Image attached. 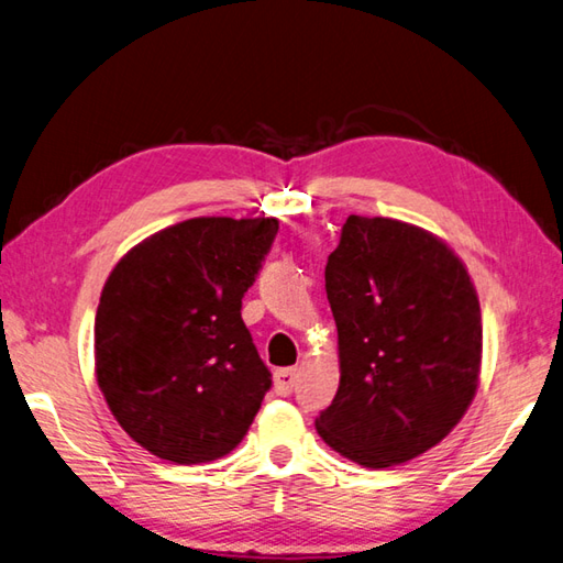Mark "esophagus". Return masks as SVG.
Instances as JSON below:
<instances>
[{
    "instance_id": "34e87169",
    "label": "esophagus",
    "mask_w": 563,
    "mask_h": 563,
    "mask_svg": "<svg viewBox=\"0 0 563 563\" xmlns=\"http://www.w3.org/2000/svg\"><path fill=\"white\" fill-rule=\"evenodd\" d=\"M295 380H297V368H278L273 373V387H276V395L280 397L290 395Z\"/></svg>"
}]
</instances>
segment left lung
I'll return each mask as SVG.
<instances>
[{
  "label": "left lung",
  "instance_id": "1",
  "mask_svg": "<svg viewBox=\"0 0 563 563\" xmlns=\"http://www.w3.org/2000/svg\"><path fill=\"white\" fill-rule=\"evenodd\" d=\"M340 387L316 430L358 466L428 452L478 390L483 323L466 266L428 230L350 216L325 264Z\"/></svg>",
  "mask_w": 563,
  "mask_h": 563
}]
</instances>
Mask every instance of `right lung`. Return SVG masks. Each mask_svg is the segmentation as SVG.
Instances as JSON below:
<instances>
[{
	"label": "right lung",
	"instance_id": "1",
	"mask_svg": "<svg viewBox=\"0 0 563 563\" xmlns=\"http://www.w3.org/2000/svg\"><path fill=\"white\" fill-rule=\"evenodd\" d=\"M276 219L201 216L158 230L113 266L95 319V373L111 413L173 464H207L247 435L271 371L242 297Z\"/></svg>",
	"mask_w": 563,
	"mask_h": 563
}]
</instances>
